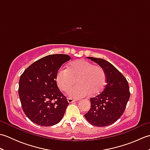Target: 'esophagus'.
I'll return each instance as SVG.
<instances>
[{
    "label": "esophagus",
    "instance_id": "34e87169",
    "mask_svg": "<svg viewBox=\"0 0 150 150\" xmlns=\"http://www.w3.org/2000/svg\"><path fill=\"white\" fill-rule=\"evenodd\" d=\"M67 99H68V102L69 103H73V102L77 101V100L73 99V98H67Z\"/></svg>",
    "mask_w": 150,
    "mask_h": 150
}]
</instances>
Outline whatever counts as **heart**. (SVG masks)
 Here are the masks:
<instances>
[{"instance_id": "1", "label": "heart", "mask_w": 150, "mask_h": 150, "mask_svg": "<svg viewBox=\"0 0 150 150\" xmlns=\"http://www.w3.org/2000/svg\"><path fill=\"white\" fill-rule=\"evenodd\" d=\"M56 82L60 90L68 91L75 84L77 85L69 92L72 98H82L96 95L104 90L106 76L104 69L87 60L79 59L69 63L66 69H59L56 75Z\"/></svg>"}]
</instances>
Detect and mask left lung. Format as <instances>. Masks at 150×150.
<instances>
[{"label": "left lung", "instance_id": "obj_1", "mask_svg": "<svg viewBox=\"0 0 150 150\" xmlns=\"http://www.w3.org/2000/svg\"><path fill=\"white\" fill-rule=\"evenodd\" d=\"M104 70L106 85L102 93L90 98L91 108L84 115L91 125L104 127L111 125L122 115L130 97L128 82L115 67L107 60L87 57Z\"/></svg>", "mask_w": 150, "mask_h": 150}]
</instances>
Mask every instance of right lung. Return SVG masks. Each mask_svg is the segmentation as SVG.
<instances>
[{"label": "right lung", "instance_id": "add662e5", "mask_svg": "<svg viewBox=\"0 0 150 150\" xmlns=\"http://www.w3.org/2000/svg\"><path fill=\"white\" fill-rule=\"evenodd\" d=\"M70 60L64 54L44 57L33 62L21 75L18 95L24 113L31 122L42 126L55 125L62 119L69 104L59 90L56 75Z\"/></svg>", "mask_w": 150, "mask_h": 150}]
</instances>
